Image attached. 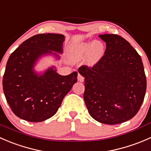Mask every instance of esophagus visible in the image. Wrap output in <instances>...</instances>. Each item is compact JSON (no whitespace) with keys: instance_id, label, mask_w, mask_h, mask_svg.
I'll return each instance as SVG.
<instances>
[{"instance_id":"34e87169","label":"esophagus","mask_w":151,"mask_h":151,"mask_svg":"<svg viewBox=\"0 0 151 151\" xmlns=\"http://www.w3.org/2000/svg\"><path fill=\"white\" fill-rule=\"evenodd\" d=\"M77 79L80 82H83L84 81V77L81 75L80 74H78V76H77Z\"/></svg>"}]
</instances>
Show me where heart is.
I'll use <instances>...</instances> for the list:
<instances>
[{
  "instance_id": "b5f03b06",
  "label": "heart",
  "mask_w": 151,
  "mask_h": 151,
  "mask_svg": "<svg viewBox=\"0 0 151 151\" xmlns=\"http://www.w3.org/2000/svg\"><path fill=\"white\" fill-rule=\"evenodd\" d=\"M104 52V44L100 41L84 42L75 45L71 49V58L73 60H81L88 55V61L96 63L103 56Z\"/></svg>"
}]
</instances>
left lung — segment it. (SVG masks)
Segmentation results:
<instances>
[{"label":"left lung","mask_w":151,"mask_h":151,"mask_svg":"<svg viewBox=\"0 0 151 151\" xmlns=\"http://www.w3.org/2000/svg\"><path fill=\"white\" fill-rule=\"evenodd\" d=\"M104 54L93 66H81L84 98L89 114L101 123L114 125L132 119L144 101L146 77L140 55L117 34L99 35Z\"/></svg>","instance_id":"left-lung-1"}]
</instances>
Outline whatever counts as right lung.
Returning <instances> with one entry per match:
<instances>
[{"label": "right lung", "mask_w": 151, "mask_h": 151, "mask_svg": "<svg viewBox=\"0 0 151 151\" xmlns=\"http://www.w3.org/2000/svg\"><path fill=\"white\" fill-rule=\"evenodd\" d=\"M64 36L42 33L29 38L11 54L3 78V90L18 118L42 122L52 117L65 96L77 82V72L61 76L53 68L37 75L33 68L38 58L52 51L62 52Z\"/></svg>", "instance_id": "add662e5"}]
</instances>
